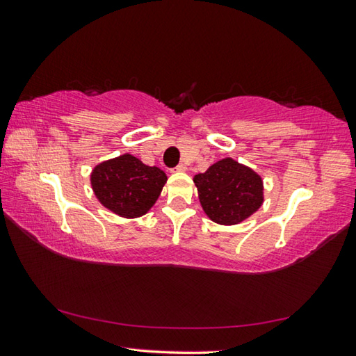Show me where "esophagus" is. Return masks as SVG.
<instances>
[{
  "label": "esophagus",
  "instance_id": "34e87169",
  "mask_svg": "<svg viewBox=\"0 0 356 356\" xmlns=\"http://www.w3.org/2000/svg\"><path fill=\"white\" fill-rule=\"evenodd\" d=\"M185 170H186V168H185V165H182V163H180V165H177L176 168H174V170H172V171H176V172H185Z\"/></svg>",
  "mask_w": 356,
  "mask_h": 356
}]
</instances>
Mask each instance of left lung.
<instances>
[{"mask_svg": "<svg viewBox=\"0 0 356 356\" xmlns=\"http://www.w3.org/2000/svg\"><path fill=\"white\" fill-rule=\"evenodd\" d=\"M193 182L204 212L218 225H238L264 202L262 177L229 156L196 174Z\"/></svg>", "mask_w": 356, "mask_h": 356, "instance_id": "8db88e82", "label": "left lung"}]
</instances>
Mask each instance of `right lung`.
<instances>
[{
    "label": "right lung",
    "instance_id": "right-lung-1",
    "mask_svg": "<svg viewBox=\"0 0 356 356\" xmlns=\"http://www.w3.org/2000/svg\"><path fill=\"white\" fill-rule=\"evenodd\" d=\"M166 174L156 166L124 154L102 161L91 172V186L100 204L124 218L149 212L166 184Z\"/></svg>",
    "mask_w": 356,
    "mask_h": 356
}]
</instances>
